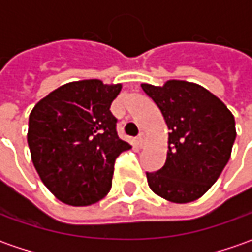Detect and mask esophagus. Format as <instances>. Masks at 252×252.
<instances>
[{"instance_id": "1", "label": "esophagus", "mask_w": 252, "mask_h": 252, "mask_svg": "<svg viewBox=\"0 0 252 252\" xmlns=\"http://www.w3.org/2000/svg\"><path fill=\"white\" fill-rule=\"evenodd\" d=\"M144 141H146V136H144V133H140V134L137 136V139H136V144H137L139 147H143V146H144Z\"/></svg>"}]
</instances>
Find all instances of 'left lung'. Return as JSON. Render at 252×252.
Listing matches in <instances>:
<instances>
[{"instance_id": "left-lung-1", "label": "left lung", "mask_w": 252, "mask_h": 252, "mask_svg": "<svg viewBox=\"0 0 252 252\" xmlns=\"http://www.w3.org/2000/svg\"><path fill=\"white\" fill-rule=\"evenodd\" d=\"M160 108L168 127L167 160L146 172L150 189L174 203H188L208 192L230 160L236 140L233 113L202 85L169 80L162 87L141 84Z\"/></svg>"}]
</instances>
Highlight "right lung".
I'll return each instance as SVG.
<instances>
[{
	"mask_svg": "<svg viewBox=\"0 0 252 252\" xmlns=\"http://www.w3.org/2000/svg\"><path fill=\"white\" fill-rule=\"evenodd\" d=\"M122 84L83 80L64 84L29 115L28 144L39 177L59 200L88 206L112 187L115 160L131 149L119 139L111 105Z\"/></svg>",
	"mask_w": 252,
	"mask_h": 252,
	"instance_id": "add662e5",
	"label": "right lung"
}]
</instances>
